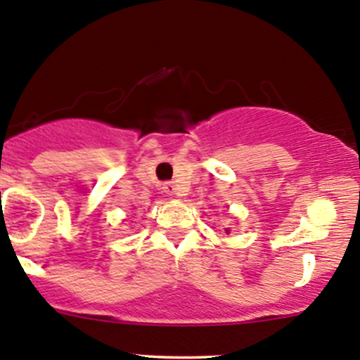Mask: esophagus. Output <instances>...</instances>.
I'll return each instance as SVG.
<instances>
[{
  "instance_id": "esophagus-1",
  "label": "esophagus",
  "mask_w": 360,
  "mask_h": 360,
  "mask_svg": "<svg viewBox=\"0 0 360 360\" xmlns=\"http://www.w3.org/2000/svg\"><path fill=\"white\" fill-rule=\"evenodd\" d=\"M162 190L167 193V195H174L176 193V186H174V183H164Z\"/></svg>"
}]
</instances>
